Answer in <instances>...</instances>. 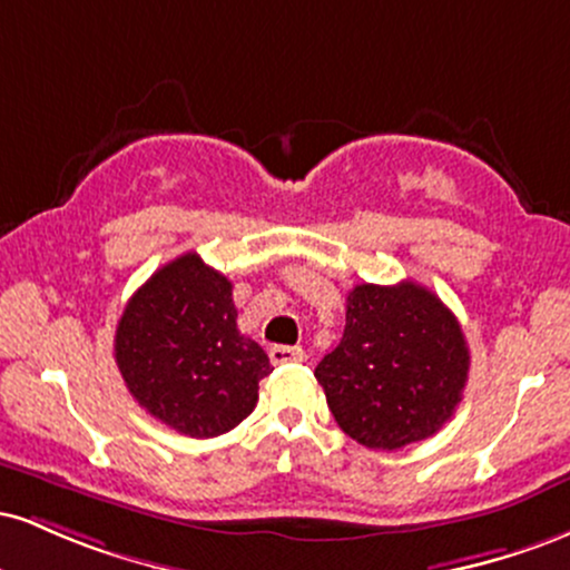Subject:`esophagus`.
Masks as SVG:
<instances>
[{"label": "esophagus", "instance_id": "1", "mask_svg": "<svg viewBox=\"0 0 570 570\" xmlns=\"http://www.w3.org/2000/svg\"><path fill=\"white\" fill-rule=\"evenodd\" d=\"M273 364H299L305 362V351L299 345H273L271 348Z\"/></svg>", "mask_w": 570, "mask_h": 570}]
</instances>
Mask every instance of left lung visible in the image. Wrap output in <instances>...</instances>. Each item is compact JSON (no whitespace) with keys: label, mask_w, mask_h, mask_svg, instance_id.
Returning <instances> with one entry per match:
<instances>
[{"label":"left lung","mask_w":570,"mask_h":570,"mask_svg":"<svg viewBox=\"0 0 570 570\" xmlns=\"http://www.w3.org/2000/svg\"><path fill=\"white\" fill-rule=\"evenodd\" d=\"M313 375L351 440L399 450L453 417L469 377L466 337L453 311L415 281L358 284L343 340Z\"/></svg>","instance_id":"1"}]
</instances>
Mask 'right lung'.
<instances>
[{
    "mask_svg": "<svg viewBox=\"0 0 570 570\" xmlns=\"http://www.w3.org/2000/svg\"><path fill=\"white\" fill-rule=\"evenodd\" d=\"M235 318L233 284L198 254L163 265L117 322L115 362L130 396L195 440L238 426L273 367Z\"/></svg>",
    "mask_w": 570,
    "mask_h": 570,
    "instance_id": "obj_1",
    "label": "right lung"
}]
</instances>
